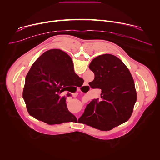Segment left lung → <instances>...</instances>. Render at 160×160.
I'll return each mask as SVG.
<instances>
[{
    "mask_svg": "<svg viewBox=\"0 0 160 160\" xmlns=\"http://www.w3.org/2000/svg\"><path fill=\"white\" fill-rule=\"evenodd\" d=\"M88 67L95 75L88 84L101 89L102 99L99 102L94 99L87 104L79 119L87 125L108 131L130 118L137 101L134 81L122 61L112 54L95 58Z\"/></svg>",
    "mask_w": 160,
    "mask_h": 160,
    "instance_id": "1",
    "label": "left lung"
}]
</instances>
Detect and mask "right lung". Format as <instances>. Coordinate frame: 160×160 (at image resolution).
Instances as JSON below:
<instances>
[{"label":"right lung","instance_id":"right-lung-1","mask_svg":"<svg viewBox=\"0 0 160 160\" xmlns=\"http://www.w3.org/2000/svg\"><path fill=\"white\" fill-rule=\"evenodd\" d=\"M80 78L72 58L60 49L43 53L32 64L25 78L22 98L29 114L49 125L77 120L59 94ZM70 96V94H68Z\"/></svg>","mask_w":160,"mask_h":160}]
</instances>
